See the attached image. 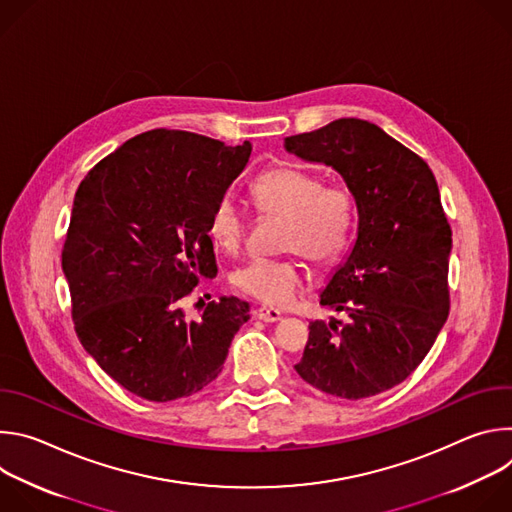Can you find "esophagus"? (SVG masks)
<instances>
[{"mask_svg":"<svg viewBox=\"0 0 512 512\" xmlns=\"http://www.w3.org/2000/svg\"><path fill=\"white\" fill-rule=\"evenodd\" d=\"M257 318L263 322H277V320H281V312L275 308L261 306V308H257Z\"/></svg>","mask_w":512,"mask_h":512,"instance_id":"obj_1","label":"esophagus"}]
</instances>
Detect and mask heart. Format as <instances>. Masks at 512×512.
<instances>
[{
    "label": "heart",
    "mask_w": 512,
    "mask_h": 512,
    "mask_svg": "<svg viewBox=\"0 0 512 512\" xmlns=\"http://www.w3.org/2000/svg\"><path fill=\"white\" fill-rule=\"evenodd\" d=\"M249 192L259 214L283 218L279 249L291 255L249 261L235 271L233 285L261 304L287 306L306 283L300 254L326 267L346 253L356 216L352 190L342 182L322 184L312 170L275 164L253 178ZM245 229V216L231 198L223 196L212 204L206 231L218 249L237 253L243 247Z\"/></svg>",
    "instance_id": "b5f03b06"
}]
</instances>
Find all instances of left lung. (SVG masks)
Listing matches in <instances>:
<instances>
[{
    "instance_id": "8db88e82",
    "label": "left lung",
    "mask_w": 512,
    "mask_h": 512,
    "mask_svg": "<svg viewBox=\"0 0 512 512\" xmlns=\"http://www.w3.org/2000/svg\"><path fill=\"white\" fill-rule=\"evenodd\" d=\"M285 148L332 166L352 190L358 233L320 304L346 320L310 322L298 375L340 397L403 383L450 314L452 229L429 166L371 121L336 119L285 137Z\"/></svg>"
}]
</instances>
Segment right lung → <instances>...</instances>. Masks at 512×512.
<instances>
[{
    "mask_svg": "<svg viewBox=\"0 0 512 512\" xmlns=\"http://www.w3.org/2000/svg\"><path fill=\"white\" fill-rule=\"evenodd\" d=\"M251 143L180 129L125 141L81 182L62 247L75 332L129 393L190 397L223 369L249 304L221 298L190 320L184 300L214 277L212 204L243 172Z\"/></svg>",
    "mask_w": 512,
    "mask_h": 512,
    "instance_id": "1",
    "label": "right lung"
}]
</instances>
